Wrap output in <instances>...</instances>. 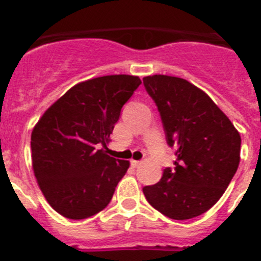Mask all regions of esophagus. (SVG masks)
I'll return each instance as SVG.
<instances>
[{"instance_id":"1","label":"esophagus","mask_w":261,"mask_h":261,"mask_svg":"<svg viewBox=\"0 0 261 261\" xmlns=\"http://www.w3.org/2000/svg\"><path fill=\"white\" fill-rule=\"evenodd\" d=\"M141 161H130V166H132V167H138V166H141Z\"/></svg>"}]
</instances>
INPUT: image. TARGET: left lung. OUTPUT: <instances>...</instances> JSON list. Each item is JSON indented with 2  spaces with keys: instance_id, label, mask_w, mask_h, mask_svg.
<instances>
[{
  "instance_id": "left-lung-1",
  "label": "left lung",
  "mask_w": 261,
  "mask_h": 261,
  "mask_svg": "<svg viewBox=\"0 0 261 261\" xmlns=\"http://www.w3.org/2000/svg\"><path fill=\"white\" fill-rule=\"evenodd\" d=\"M166 141L175 147V167L142 188L149 204L168 218L190 220L205 213L226 191L239 166L241 136L206 94L183 78L149 75Z\"/></svg>"
}]
</instances>
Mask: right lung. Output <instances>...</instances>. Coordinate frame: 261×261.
I'll return each instance as SVG.
<instances>
[{
  "label": "right lung",
  "instance_id": "1",
  "mask_svg": "<svg viewBox=\"0 0 261 261\" xmlns=\"http://www.w3.org/2000/svg\"><path fill=\"white\" fill-rule=\"evenodd\" d=\"M140 85V78L126 74L81 82L53 103L32 130L34 174L61 216L84 220L110 204L129 162L107 155L102 147Z\"/></svg>",
  "mask_w": 261,
  "mask_h": 261
}]
</instances>
